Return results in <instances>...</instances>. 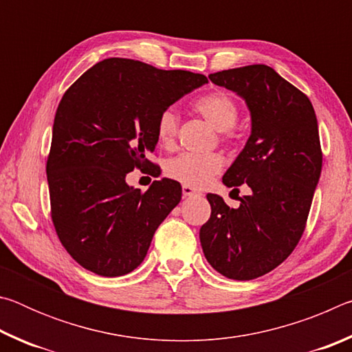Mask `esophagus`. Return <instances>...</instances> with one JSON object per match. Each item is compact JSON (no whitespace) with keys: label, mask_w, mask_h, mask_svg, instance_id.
I'll list each match as a JSON object with an SVG mask.
<instances>
[{"label":"esophagus","mask_w":352,"mask_h":352,"mask_svg":"<svg viewBox=\"0 0 352 352\" xmlns=\"http://www.w3.org/2000/svg\"><path fill=\"white\" fill-rule=\"evenodd\" d=\"M182 192H183V197H184V199H188V197H195V195H200V192H199L197 189H194L192 186H186V184H183Z\"/></svg>","instance_id":"esophagus-1"}]
</instances>
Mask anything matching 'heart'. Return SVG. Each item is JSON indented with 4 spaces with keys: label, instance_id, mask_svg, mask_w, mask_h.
I'll return each instance as SVG.
<instances>
[{
    "label": "heart",
    "instance_id": "b5f03b06",
    "mask_svg": "<svg viewBox=\"0 0 352 352\" xmlns=\"http://www.w3.org/2000/svg\"><path fill=\"white\" fill-rule=\"evenodd\" d=\"M199 111L214 129L220 130V138L231 141L236 138V126L239 119V105L226 91H212L194 102ZM178 132V115L166 109L157 119V138L160 146L172 148L175 146ZM223 169V158L219 153H182L164 164L166 175L186 186H204Z\"/></svg>",
    "mask_w": 352,
    "mask_h": 352
}]
</instances>
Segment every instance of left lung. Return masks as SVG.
I'll return each instance as SVG.
<instances>
[{"label":"left lung","mask_w":352,"mask_h":352,"mask_svg":"<svg viewBox=\"0 0 352 352\" xmlns=\"http://www.w3.org/2000/svg\"><path fill=\"white\" fill-rule=\"evenodd\" d=\"M208 77L245 99L252 113V135L222 178L233 190L247 183L252 192L237 208L208 194L211 217L200 243L220 275L250 281L287 259L305 233L323 163L318 122L306 94L267 65Z\"/></svg>","instance_id":"obj_1"}]
</instances>
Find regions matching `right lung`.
Segmentation results:
<instances>
[{
  "instance_id": "1",
  "label": "right lung",
  "mask_w": 352,
  "mask_h": 352,
  "mask_svg": "<svg viewBox=\"0 0 352 352\" xmlns=\"http://www.w3.org/2000/svg\"><path fill=\"white\" fill-rule=\"evenodd\" d=\"M204 74L111 57L85 71L57 107L46 162L51 219L65 250L96 275H127L144 261L182 186L163 178L146 192L126 175L153 166L160 113L206 83Z\"/></svg>"
}]
</instances>
